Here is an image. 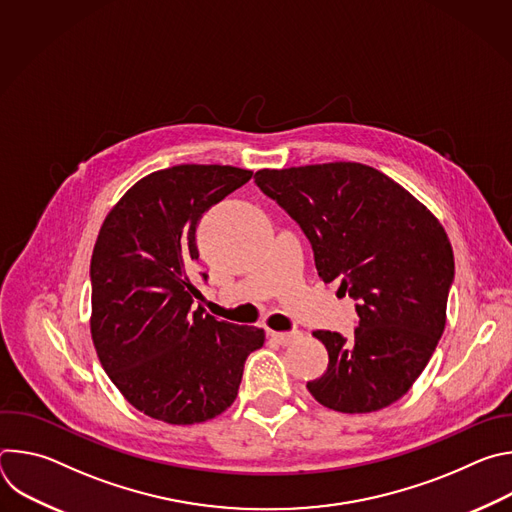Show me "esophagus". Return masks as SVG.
<instances>
[{"label":"esophagus","instance_id":"obj_1","mask_svg":"<svg viewBox=\"0 0 512 512\" xmlns=\"http://www.w3.org/2000/svg\"><path fill=\"white\" fill-rule=\"evenodd\" d=\"M269 336H271V340H275L277 344L287 346V344H291L294 340H298V338L302 336V332H300V330H294V332H269Z\"/></svg>","mask_w":512,"mask_h":512}]
</instances>
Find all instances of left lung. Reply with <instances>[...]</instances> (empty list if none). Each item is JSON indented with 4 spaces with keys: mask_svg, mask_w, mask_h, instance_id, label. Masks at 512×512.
<instances>
[{
    "mask_svg": "<svg viewBox=\"0 0 512 512\" xmlns=\"http://www.w3.org/2000/svg\"><path fill=\"white\" fill-rule=\"evenodd\" d=\"M255 184L300 225L318 275L338 279L356 302L348 340L314 332L330 360L308 391L340 413L395 403L446 328L454 253L444 227L389 176L356 162L259 170Z\"/></svg>",
    "mask_w": 512,
    "mask_h": 512,
    "instance_id": "1",
    "label": "left lung"
}]
</instances>
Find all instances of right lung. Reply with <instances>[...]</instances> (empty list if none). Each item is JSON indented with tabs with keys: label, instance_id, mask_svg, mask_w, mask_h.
<instances>
[{
	"label": "right lung",
	"instance_id": "obj_1",
	"mask_svg": "<svg viewBox=\"0 0 512 512\" xmlns=\"http://www.w3.org/2000/svg\"><path fill=\"white\" fill-rule=\"evenodd\" d=\"M251 170L182 164L141 178L107 214L91 259V334L105 373L141 413L192 425L233 405L265 334L192 310L202 214ZM206 273L202 279L206 281Z\"/></svg>",
	"mask_w": 512,
	"mask_h": 512
}]
</instances>
